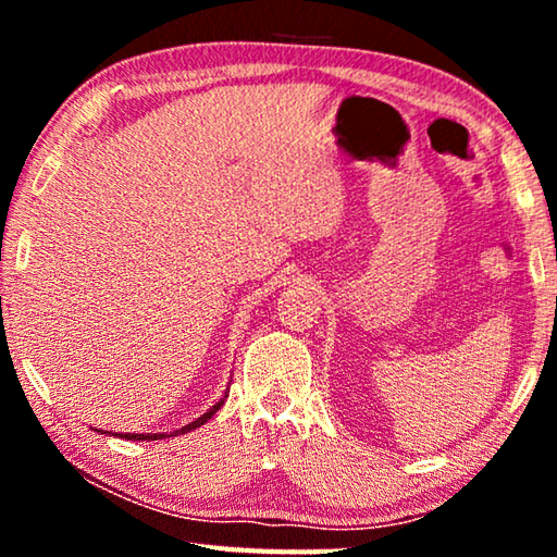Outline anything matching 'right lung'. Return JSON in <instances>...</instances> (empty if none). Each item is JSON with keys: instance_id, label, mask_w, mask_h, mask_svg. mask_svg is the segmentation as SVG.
<instances>
[{"instance_id": "obj_1", "label": "right lung", "mask_w": 557, "mask_h": 557, "mask_svg": "<svg viewBox=\"0 0 557 557\" xmlns=\"http://www.w3.org/2000/svg\"><path fill=\"white\" fill-rule=\"evenodd\" d=\"M221 405H223V400H221V403H215V405H213V408H211L209 412H203L199 420L188 422V425H184L182 430H176V432H174V435H184V432H191V430H196V428H201L206 420H211V418H213V414H215V410H219V408H221ZM162 437H166V435H159V432H157V435H152V432H149V435H135V432H127V435H125V440H162Z\"/></svg>"}]
</instances>
